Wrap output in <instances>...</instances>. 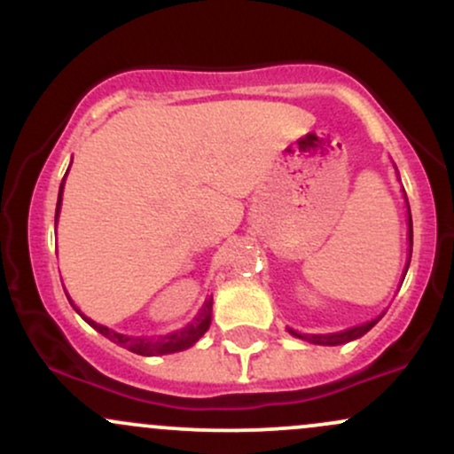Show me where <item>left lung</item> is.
I'll return each instance as SVG.
<instances>
[{"mask_svg":"<svg viewBox=\"0 0 454 454\" xmlns=\"http://www.w3.org/2000/svg\"><path fill=\"white\" fill-rule=\"evenodd\" d=\"M408 209H410V207H408ZM410 241H411V217H410ZM408 267H410V262H408ZM405 270H408V269H405ZM378 320H380V317H378ZM378 320H372V322H367V325H361V326H354V328H350V331L333 333V335H299V333H294V331H290V333H294V335L301 337V340L317 343V346H340V343H346V341H352V340H358V337H363L364 333H367L369 328L376 325Z\"/></svg>","mask_w":454,"mask_h":454,"instance_id":"8db88e82","label":"left lung"}]
</instances>
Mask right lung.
<instances>
[{
    "label": "right lung",
    "mask_w": 454,
    "mask_h": 454,
    "mask_svg": "<svg viewBox=\"0 0 454 454\" xmlns=\"http://www.w3.org/2000/svg\"><path fill=\"white\" fill-rule=\"evenodd\" d=\"M61 192H64V181H61L59 185V200H57V209H55V223H57V215H59V207H61ZM76 309V307H74ZM78 311V309H76ZM211 311H213V301L209 299L205 305H202V311L200 316L196 317L192 325H187L185 328H181V331L173 333V335H166V337H151V340H143V337H128V335H119V333L111 331V328L102 326V325H96V322L90 320V317H85L90 325L96 328L98 333H102L106 340H111L114 343H119V346H123L126 350L134 352V354H140V356H155V354H170V352H179V350H185V348L194 346V343L200 340L202 335L207 333V328L211 325Z\"/></svg>",
    "instance_id": "obj_1"
}]
</instances>
